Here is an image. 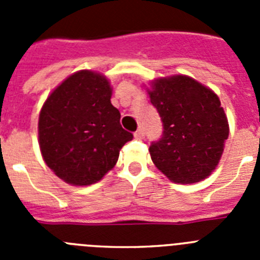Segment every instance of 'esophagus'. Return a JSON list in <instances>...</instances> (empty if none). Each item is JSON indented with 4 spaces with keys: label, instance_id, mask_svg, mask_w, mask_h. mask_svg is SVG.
Returning <instances> with one entry per match:
<instances>
[{
    "label": "esophagus",
    "instance_id": "34e87169",
    "mask_svg": "<svg viewBox=\"0 0 260 260\" xmlns=\"http://www.w3.org/2000/svg\"><path fill=\"white\" fill-rule=\"evenodd\" d=\"M134 137L137 138V139H143V138H144V132H143V128H138L137 132L134 133Z\"/></svg>",
    "mask_w": 260,
    "mask_h": 260
}]
</instances>
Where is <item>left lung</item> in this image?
I'll return each mask as SVG.
<instances>
[{
  "label": "left lung",
  "mask_w": 260,
  "mask_h": 260,
  "mask_svg": "<svg viewBox=\"0 0 260 260\" xmlns=\"http://www.w3.org/2000/svg\"><path fill=\"white\" fill-rule=\"evenodd\" d=\"M146 89L164 126L161 139L150 147L156 168L172 182L182 185L211 176L229 135L219 96L182 74L151 80Z\"/></svg>",
  "instance_id": "1"
}]
</instances>
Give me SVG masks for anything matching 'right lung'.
I'll use <instances>...</instances> for the list:
<instances>
[{"instance_id": "right-lung-1", "label": "right lung", "mask_w": 260, "mask_h": 260, "mask_svg": "<svg viewBox=\"0 0 260 260\" xmlns=\"http://www.w3.org/2000/svg\"><path fill=\"white\" fill-rule=\"evenodd\" d=\"M105 75L79 70L62 80L39 114V146L45 164L73 186H88L112 171L119 151L133 139L110 103Z\"/></svg>"}]
</instances>
